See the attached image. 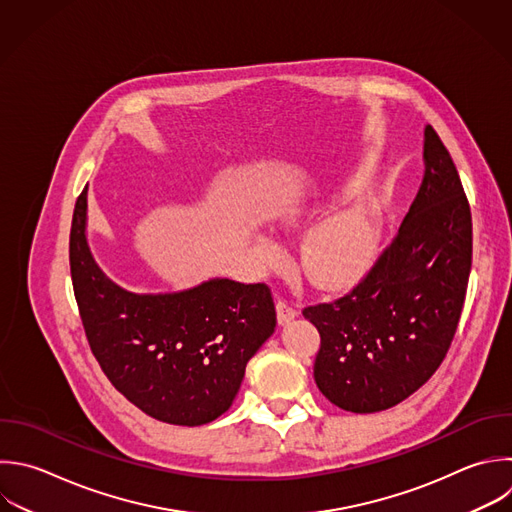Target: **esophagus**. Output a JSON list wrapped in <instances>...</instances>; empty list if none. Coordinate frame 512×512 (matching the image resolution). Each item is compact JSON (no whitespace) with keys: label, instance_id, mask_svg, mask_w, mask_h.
<instances>
[{"label":"esophagus","instance_id":"esophagus-1","mask_svg":"<svg viewBox=\"0 0 512 512\" xmlns=\"http://www.w3.org/2000/svg\"><path fill=\"white\" fill-rule=\"evenodd\" d=\"M276 316H278V324H288L290 320H294L296 316H298V310L296 308H292L288 302H284V300H278L276 302Z\"/></svg>","mask_w":512,"mask_h":512}]
</instances>
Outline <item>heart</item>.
Segmentation results:
<instances>
[{
  "instance_id": "heart-1",
  "label": "heart",
  "mask_w": 512,
  "mask_h": 512,
  "mask_svg": "<svg viewBox=\"0 0 512 512\" xmlns=\"http://www.w3.org/2000/svg\"><path fill=\"white\" fill-rule=\"evenodd\" d=\"M320 214L318 204H296L288 208L282 222L300 228ZM380 238V218L372 202L358 200L348 208L322 220L302 246V262L308 276L324 286L346 284L360 276L372 262ZM264 262L274 264L278 250L272 242H260Z\"/></svg>"
}]
</instances>
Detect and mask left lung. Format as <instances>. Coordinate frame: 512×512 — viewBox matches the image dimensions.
<instances>
[{"label":"left lung","instance_id":"8db88e82","mask_svg":"<svg viewBox=\"0 0 512 512\" xmlns=\"http://www.w3.org/2000/svg\"><path fill=\"white\" fill-rule=\"evenodd\" d=\"M424 178L396 236L334 302L302 310L320 332L314 380L338 408L368 414L416 392L454 338L472 264V218L456 166L424 128Z\"/></svg>","mask_w":512,"mask_h":512}]
</instances>
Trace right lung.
<instances>
[{
    "label": "right lung",
    "instance_id": "add662e5",
    "mask_svg": "<svg viewBox=\"0 0 512 512\" xmlns=\"http://www.w3.org/2000/svg\"><path fill=\"white\" fill-rule=\"evenodd\" d=\"M86 224L88 188L74 210L70 270L104 374L156 420L180 426L216 420L232 406L248 360L276 328L270 288L212 278L170 294L124 290L94 260Z\"/></svg>",
    "mask_w": 512,
    "mask_h": 512
}]
</instances>
